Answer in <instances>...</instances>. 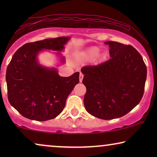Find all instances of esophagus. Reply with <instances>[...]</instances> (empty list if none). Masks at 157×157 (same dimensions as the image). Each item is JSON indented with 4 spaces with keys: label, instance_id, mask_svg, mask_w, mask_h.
Here are the masks:
<instances>
[{
    "label": "esophagus",
    "instance_id": "34e87169",
    "mask_svg": "<svg viewBox=\"0 0 157 157\" xmlns=\"http://www.w3.org/2000/svg\"><path fill=\"white\" fill-rule=\"evenodd\" d=\"M83 78V75L82 73H80V75H79V81H80V82H82Z\"/></svg>",
    "mask_w": 157,
    "mask_h": 157
}]
</instances>
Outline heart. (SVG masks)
Listing matches in <instances>:
<instances>
[{
    "instance_id": "heart-1",
    "label": "heart",
    "mask_w": 157,
    "mask_h": 157,
    "mask_svg": "<svg viewBox=\"0 0 157 157\" xmlns=\"http://www.w3.org/2000/svg\"><path fill=\"white\" fill-rule=\"evenodd\" d=\"M99 51H100V49L98 47L94 46L88 49V50L83 53V56H84L86 59H91L95 56H96L99 53Z\"/></svg>"
}]
</instances>
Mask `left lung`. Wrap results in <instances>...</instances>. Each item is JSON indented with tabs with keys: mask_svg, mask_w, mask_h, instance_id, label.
<instances>
[{
	"mask_svg": "<svg viewBox=\"0 0 157 157\" xmlns=\"http://www.w3.org/2000/svg\"><path fill=\"white\" fill-rule=\"evenodd\" d=\"M111 57L108 61L81 68L86 88L83 102L87 112L109 120L126 115L140 102L144 92L147 66L131 45L105 43Z\"/></svg>",
	"mask_w": 157,
	"mask_h": 157,
	"instance_id": "1",
	"label": "left lung"
}]
</instances>
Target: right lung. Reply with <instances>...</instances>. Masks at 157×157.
Listing matches in <instances>:
<instances>
[{"label":"right lung","mask_w":157,"mask_h":157,"mask_svg":"<svg viewBox=\"0 0 157 157\" xmlns=\"http://www.w3.org/2000/svg\"><path fill=\"white\" fill-rule=\"evenodd\" d=\"M69 38L28 43L13 56L6 75L8 98L23 117L44 121L54 119L63 110L66 98L79 83V72L68 77L60 76L55 68L39 65L36 56L43 49L62 51Z\"/></svg>","instance_id":"1"}]
</instances>
